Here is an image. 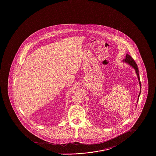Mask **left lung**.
Masks as SVG:
<instances>
[{
  "label": "left lung",
  "instance_id": "8db88e82",
  "mask_svg": "<svg viewBox=\"0 0 156 156\" xmlns=\"http://www.w3.org/2000/svg\"><path fill=\"white\" fill-rule=\"evenodd\" d=\"M123 61L129 64L130 66L133 68L134 69H135V71H136V73L137 74V78H138V80H139V85H140V89H141V83H140V78H139V69H138V67L137 66L136 63V62L134 61L133 59L132 58V56H130L129 55L127 54L126 55V56L125 58L124 59H123ZM140 93L139 94V96H138V100H137V102H138V100H139V97L140 96Z\"/></svg>",
  "mask_w": 156,
  "mask_h": 156
}]
</instances>
